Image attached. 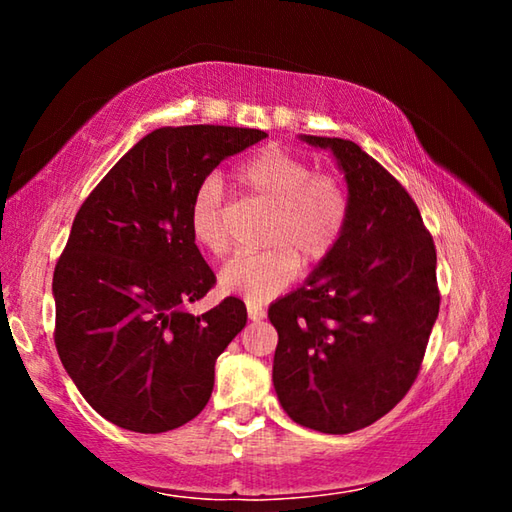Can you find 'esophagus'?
Listing matches in <instances>:
<instances>
[{"label": "esophagus", "instance_id": "esophagus-1", "mask_svg": "<svg viewBox=\"0 0 512 512\" xmlns=\"http://www.w3.org/2000/svg\"><path fill=\"white\" fill-rule=\"evenodd\" d=\"M264 316H266V311L262 307L255 305V302H248V318L253 320V323H259Z\"/></svg>", "mask_w": 512, "mask_h": 512}]
</instances>
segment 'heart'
I'll return each instance as SVG.
<instances>
[{
  "label": "heart",
  "instance_id": "b5f03b06",
  "mask_svg": "<svg viewBox=\"0 0 512 512\" xmlns=\"http://www.w3.org/2000/svg\"><path fill=\"white\" fill-rule=\"evenodd\" d=\"M239 185L273 207L264 250H241L219 273L225 291L250 302L282 293L302 264H318L339 244L350 216V194L339 176L316 173L307 160L268 146L235 171ZM189 230L198 246L223 255L230 246L219 176L203 178L189 201Z\"/></svg>",
  "mask_w": 512,
  "mask_h": 512
}]
</instances>
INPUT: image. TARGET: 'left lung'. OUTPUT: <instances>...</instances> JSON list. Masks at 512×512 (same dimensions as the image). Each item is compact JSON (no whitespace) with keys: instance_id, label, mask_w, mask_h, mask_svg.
Returning <instances> with one entry per match:
<instances>
[{"instance_id":"obj_1","label":"left lung","mask_w":512,"mask_h":512,"mask_svg":"<svg viewBox=\"0 0 512 512\" xmlns=\"http://www.w3.org/2000/svg\"><path fill=\"white\" fill-rule=\"evenodd\" d=\"M343 171L350 216L300 289L268 307L273 386L293 422L368 427L409 393L438 318L436 246L406 189L359 144L300 135Z\"/></svg>"}]
</instances>
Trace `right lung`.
I'll use <instances>...</instances> for the list:
<instances>
[{
	"label": "right lung",
	"instance_id": "add662e5",
	"mask_svg": "<svg viewBox=\"0 0 512 512\" xmlns=\"http://www.w3.org/2000/svg\"><path fill=\"white\" fill-rule=\"evenodd\" d=\"M264 137L158 128L76 212L51 287L56 350L92 409L121 429H178L210 400L214 363L248 314L232 296L205 314L187 311L216 282L189 230V201L225 158Z\"/></svg>",
	"mask_w": 512,
	"mask_h": 512
}]
</instances>
